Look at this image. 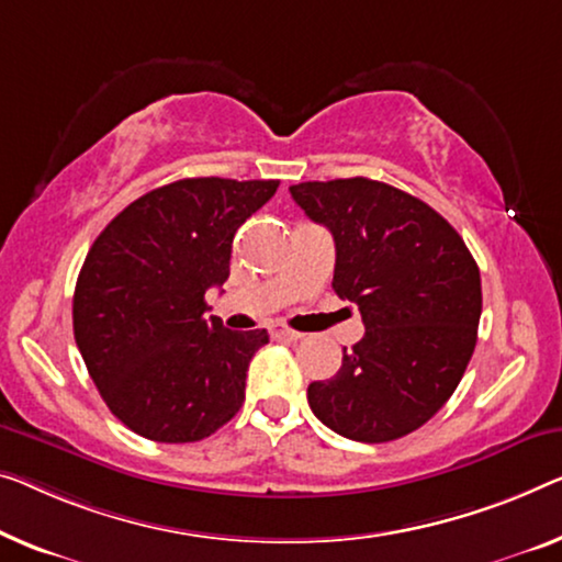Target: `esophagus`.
Returning <instances> with one entry per match:
<instances>
[{"mask_svg": "<svg viewBox=\"0 0 562 562\" xmlns=\"http://www.w3.org/2000/svg\"><path fill=\"white\" fill-rule=\"evenodd\" d=\"M270 335H272L274 340H300V338H303V335L295 333V330H290V328H284V325H280V323L270 325Z\"/></svg>", "mask_w": 562, "mask_h": 562, "instance_id": "1", "label": "esophagus"}]
</instances>
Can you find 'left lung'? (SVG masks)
Instances as JSON below:
<instances>
[{
    "label": "left lung",
    "instance_id": "left-lung-1",
    "mask_svg": "<svg viewBox=\"0 0 562 562\" xmlns=\"http://www.w3.org/2000/svg\"><path fill=\"white\" fill-rule=\"evenodd\" d=\"M290 194L330 229L333 290L366 325L338 373L310 383L307 404L346 439L406 437L447 404L474 353L480 267L441 214L383 181H305Z\"/></svg>",
    "mask_w": 562,
    "mask_h": 562
}]
</instances>
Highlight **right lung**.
I'll list each match as a JSON object with an SVG mask.
<instances>
[{
  "instance_id": "1",
  "label": "right lung",
  "mask_w": 562,
  "mask_h": 562,
  "mask_svg": "<svg viewBox=\"0 0 562 562\" xmlns=\"http://www.w3.org/2000/svg\"><path fill=\"white\" fill-rule=\"evenodd\" d=\"M280 181L181 179L133 201L98 234L72 297V330L113 416L150 441L187 443L239 412L267 330L206 317L229 278L234 234Z\"/></svg>"
}]
</instances>
